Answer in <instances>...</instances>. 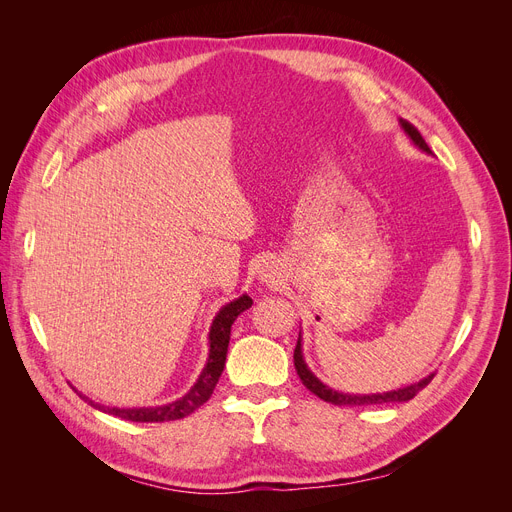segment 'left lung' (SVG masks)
<instances>
[{
    "instance_id": "obj_1",
    "label": "left lung",
    "mask_w": 512,
    "mask_h": 512,
    "mask_svg": "<svg viewBox=\"0 0 512 512\" xmlns=\"http://www.w3.org/2000/svg\"><path fill=\"white\" fill-rule=\"evenodd\" d=\"M400 128L405 130L407 137L411 139V143L415 147H419L421 151L432 155V149L427 147V143L423 141V137L419 134V130L409 124L407 120H400ZM303 338L299 334V340H297V348H294V367H297V373L301 382L307 386V390H311L315 396H319L321 400L326 402H332V405H348V407H365V405H390V402H407L411 400L413 396H417V392H421L429 382L434 380V373L425 375L423 380L411 384V386H405V388H396V390H388V392H375V394H351V392H338L330 386H326L324 382H321L317 375L307 367L305 363V357H303Z\"/></svg>"
}]
</instances>
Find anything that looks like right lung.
Masks as SVG:
<instances>
[{
	"label": "right lung",
	"instance_id": "add662e5",
	"mask_svg": "<svg viewBox=\"0 0 512 512\" xmlns=\"http://www.w3.org/2000/svg\"><path fill=\"white\" fill-rule=\"evenodd\" d=\"M253 305L249 294H242L236 301H230L228 305H224L218 315L213 317L211 328H209V357L207 363L201 371V375L197 378L195 386L188 390L182 398L170 402V405H161V407H141V409H118V407H103L99 402L91 400L89 396H85L83 392H78L80 398H85L91 407L110 413L114 417L126 419V421H139V423H161V421H174V419H182L186 415H191L193 411H197L203 402L209 400V396L213 394L215 384H218L220 375L224 371L226 365V355H228V342H230V330L234 319L247 311Z\"/></svg>",
	"mask_w": 512,
	"mask_h": 512
}]
</instances>
